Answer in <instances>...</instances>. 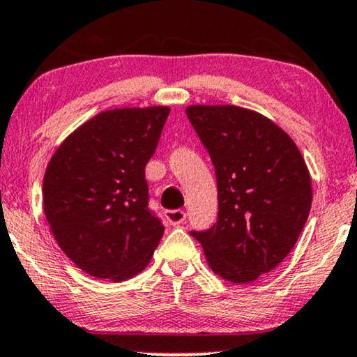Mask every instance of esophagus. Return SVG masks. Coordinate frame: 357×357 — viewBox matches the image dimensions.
<instances>
[{
	"label": "esophagus",
	"instance_id": "1",
	"mask_svg": "<svg viewBox=\"0 0 357 357\" xmlns=\"http://www.w3.org/2000/svg\"><path fill=\"white\" fill-rule=\"evenodd\" d=\"M166 218L171 225H179L186 220V212L183 208H174V211H166Z\"/></svg>",
	"mask_w": 357,
	"mask_h": 357
}]
</instances>
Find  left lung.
Here are the masks:
<instances>
[{
	"mask_svg": "<svg viewBox=\"0 0 357 357\" xmlns=\"http://www.w3.org/2000/svg\"><path fill=\"white\" fill-rule=\"evenodd\" d=\"M186 114L211 155L218 215L191 231L213 273L248 284L273 271L297 243L312 206V181L294 140L271 119L231 106H189Z\"/></svg>",
	"mask_w": 357,
	"mask_h": 357,
	"instance_id": "left-lung-1",
	"label": "left lung"
}]
</instances>
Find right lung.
Masks as SVG:
<instances>
[{
    "mask_svg": "<svg viewBox=\"0 0 357 357\" xmlns=\"http://www.w3.org/2000/svg\"><path fill=\"white\" fill-rule=\"evenodd\" d=\"M168 106L99 112L61 142L44 176V212L84 273L121 282L150 263L165 227L149 208L145 166Z\"/></svg>",
    "mask_w": 357,
    "mask_h": 357,
    "instance_id": "obj_1",
    "label": "right lung"
}]
</instances>
